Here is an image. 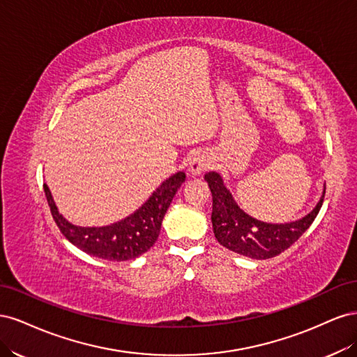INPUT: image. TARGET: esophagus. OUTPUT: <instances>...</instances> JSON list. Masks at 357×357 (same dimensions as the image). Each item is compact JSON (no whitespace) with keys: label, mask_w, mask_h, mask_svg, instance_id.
I'll return each mask as SVG.
<instances>
[{"label":"esophagus","mask_w":357,"mask_h":357,"mask_svg":"<svg viewBox=\"0 0 357 357\" xmlns=\"http://www.w3.org/2000/svg\"><path fill=\"white\" fill-rule=\"evenodd\" d=\"M210 164H211V162H210L207 155L197 153V155H193V158L189 162V169H190L193 176H198V174H201V172H204L205 169H208Z\"/></svg>","instance_id":"1"}]
</instances>
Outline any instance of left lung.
Segmentation results:
<instances>
[{
	"label": "left lung",
	"mask_w": 357,
	"mask_h": 357,
	"mask_svg": "<svg viewBox=\"0 0 357 357\" xmlns=\"http://www.w3.org/2000/svg\"><path fill=\"white\" fill-rule=\"evenodd\" d=\"M205 180L213 195L211 223L215 238L229 250L259 261L274 257L298 241L299 236L314 222L326 193L325 188L316 208L305 218L290 223L273 225L256 220L245 214L236 205L218 172H207Z\"/></svg>",
	"instance_id": "1"
}]
</instances>
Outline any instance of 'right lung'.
Instances as JSON below:
<instances>
[{
	"mask_svg": "<svg viewBox=\"0 0 357 357\" xmlns=\"http://www.w3.org/2000/svg\"><path fill=\"white\" fill-rule=\"evenodd\" d=\"M185 178L183 171L171 176L134 214L101 228H82L70 223L59 214L47 185H45V193L55 223L71 244L95 257L122 262L146 253L156 243L162 219Z\"/></svg>",
	"mask_w": 357,
	"mask_h": 357,
	"instance_id": "right-lung-1",
	"label": "right lung"
}]
</instances>
